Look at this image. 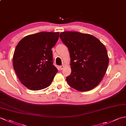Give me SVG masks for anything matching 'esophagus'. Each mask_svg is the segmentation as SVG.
Returning <instances> with one entry per match:
<instances>
[{"mask_svg": "<svg viewBox=\"0 0 126 126\" xmlns=\"http://www.w3.org/2000/svg\"><path fill=\"white\" fill-rule=\"evenodd\" d=\"M60 69H61V70H62L64 68V65H61V66H60Z\"/></svg>", "mask_w": 126, "mask_h": 126, "instance_id": "obj_1", "label": "esophagus"}]
</instances>
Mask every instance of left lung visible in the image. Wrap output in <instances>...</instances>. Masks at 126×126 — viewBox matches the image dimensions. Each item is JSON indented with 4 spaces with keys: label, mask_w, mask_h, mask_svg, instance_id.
<instances>
[{
    "label": "left lung",
    "mask_w": 126,
    "mask_h": 126,
    "mask_svg": "<svg viewBox=\"0 0 126 126\" xmlns=\"http://www.w3.org/2000/svg\"><path fill=\"white\" fill-rule=\"evenodd\" d=\"M60 37L70 53L71 74L68 84L80 92L92 90L98 85L107 70L109 57L105 46L91 34L64 31Z\"/></svg>",
    "instance_id": "obj_1"
}]
</instances>
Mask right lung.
<instances>
[{"mask_svg":"<svg viewBox=\"0 0 126 126\" xmlns=\"http://www.w3.org/2000/svg\"><path fill=\"white\" fill-rule=\"evenodd\" d=\"M60 33L41 32L24 37L16 46L13 66L22 83L31 90L51 84L58 70L53 65L52 48Z\"/></svg>","mask_w":126,"mask_h":126,"instance_id":"obj_1","label":"right lung"}]
</instances>
